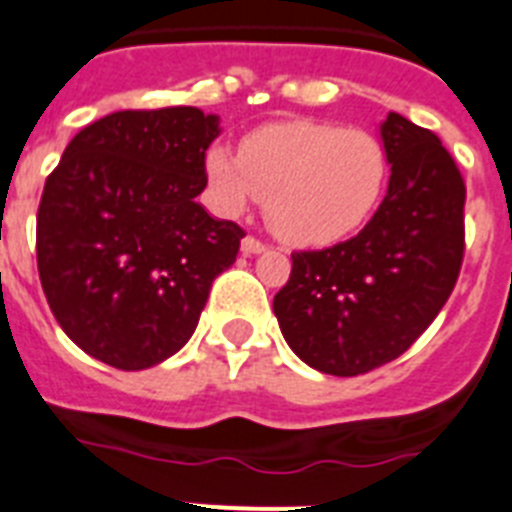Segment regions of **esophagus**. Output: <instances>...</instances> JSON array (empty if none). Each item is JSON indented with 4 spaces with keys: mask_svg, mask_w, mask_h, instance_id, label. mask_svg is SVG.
I'll list each match as a JSON object with an SVG mask.
<instances>
[{
    "mask_svg": "<svg viewBox=\"0 0 512 512\" xmlns=\"http://www.w3.org/2000/svg\"><path fill=\"white\" fill-rule=\"evenodd\" d=\"M240 251L246 253V256H253V253H264L266 246L261 243L259 238H253V235H246L243 238V243H240Z\"/></svg>",
    "mask_w": 512,
    "mask_h": 512,
    "instance_id": "1",
    "label": "esophagus"
}]
</instances>
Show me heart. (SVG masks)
<instances>
[{"mask_svg":"<svg viewBox=\"0 0 512 512\" xmlns=\"http://www.w3.org/2000/svg\"><path fill=\"white\" fill-rule=\"evenodd\" d=\"M211 193L227 214L264 198L266 222L295 246H327L361 230L379 209L390 154L377 135L332 122L293 120L256 130L243 154H206Z\"/></svg>","mask_w":512,"mask_h":512,"instance_id":"heart-1","label":"heart"}]
</instances>
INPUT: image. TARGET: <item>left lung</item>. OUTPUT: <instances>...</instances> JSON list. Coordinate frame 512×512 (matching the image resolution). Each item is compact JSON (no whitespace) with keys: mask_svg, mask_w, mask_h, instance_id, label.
I'll use <instances>...</instances> for the list:
<instances>
[{"mask_svg":"<svg viewBox=\"0 0 512 512\" xmlns=\"http://www.w3.org/2000/svg\"><path fill=\"white\" fill-rule=\"evenodd\" d=\"M387 196L356 238L295 251L274 316L293 353L332 377L395 361L442 311L463 264L466 185L432 130L382 122Z\"/></svg>","mask_w":512,"mask_h":512,"instance_id":"8db88e82","label":"left lung"}]
</instances>
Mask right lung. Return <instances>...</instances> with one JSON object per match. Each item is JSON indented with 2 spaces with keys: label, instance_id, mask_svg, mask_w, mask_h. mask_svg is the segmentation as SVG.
Returning <instances> with one entry per match:
<instances>
[{
  "label": "right lung",
  "instance_id": "add662e5",
  "mask_svg": "<svg viewBox=\"0 0 512 512\" xmlns=\"http://www.w3.org/2000/svg\"><path fill=\"white\" fill-rule=\"evenodd\" d=\"M217 135V114L196 107L112 112L80 130L46 177L38 277L88 356L141 371L196 332L211 282L246 238L196 201Z\"/></svg>",
  "mask_w": 512,
  "mask_h": 512
}]
</instances>
